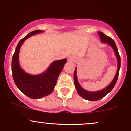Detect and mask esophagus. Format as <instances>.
I'll return each mask as SVG.
<instances>
[{"label": "esophagus", "instance_id": "34e87169", "mask_svg": "<svg viewBox=\"0 0 131 131\" xmlns=\"http://www.w3.org/2000/svg\"><path fill=\"white\" fill-rule=\"evenodd\" d=\"M68 61H70V62H73V61H75V59L73 57L70 56V57H69V58H68Z\"/></svg>", "mask_w": 131, "mask_h": 131}]
</instances>
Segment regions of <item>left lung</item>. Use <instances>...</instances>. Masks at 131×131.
<instances>
[{"label": "left lung", "instance_id": "1", "mask_svg": "<svg viewBox=\"0 0 131 131\" xmlns=\"http://www.w3.org/2000/svg\"><path fill=\"white\" fill-rule=\"evenodd\" d=\"M99 34L100 37V40H101L102 42L108 43V44L112 47L113 49L115 51V55L117 57V59H118L117 60H118V70H117V72L116 73L115 78L113 79L112 82H111L106 88L99 91L89 92L84 89L79 84V82H78V81L77 76H76V68H75L74 73V81L76 91H77L78 94H79L81 97L85 99V100H90V101H96V100H100V99L104 97L105 96H106L110 92L112 91L113 88L114 86L115 85L116 83L117 80H118L119 73L120 65H121L120 55L119 54L118 48H117L116 45L115 41H114L111 37L105 35L104 33L100 32V31H99Z\"/></svg>", "mask_w": 131, "mask_h": 131}]
</instances>
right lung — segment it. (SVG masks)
<instances>
[{
  "mask_svg": "<svg viewBox=\"0 0 131 131\" xmlns=\"http://www.w3.org/2000/svg\"><path fill=\"white\" fill-rule=\"evenodd\" d=\"M42 32L35 30L19 40L12 60V73L16 85L27 97L34 99L42 98L53 91L58 76L67 61L66 58L53 61L44 73L38 75L28 74L20 67L19 52L23 43L31 36Z\"/></svg>",
  "mask_w": 131,
  "mask_h": 131,
  "instance_id": "1",
  "label": "right lung"
}]
</instances>
